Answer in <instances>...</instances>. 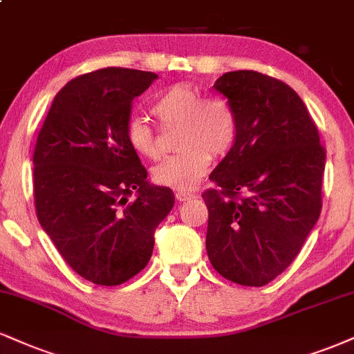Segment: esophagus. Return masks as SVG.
<instances>
[{"mask_svg":"<svg viewBox=\"0 0 354 354\" xmlns=\"http://www.w3.org/2000/svg\"><path fill=\"white\" fill-rule=\"evenodd\" d=\"M193 198H196V196L191 193H186V191H178L176 193L178 201H189V199H193Z\"/></svg>","mask_w":354,"mask_h":354,"instance_id":"34e87169","label":"esophagus"}]
</instances>
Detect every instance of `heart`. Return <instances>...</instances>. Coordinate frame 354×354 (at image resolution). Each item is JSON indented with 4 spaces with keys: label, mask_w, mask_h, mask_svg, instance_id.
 <instances>
[{
    "label": "heart",
    "mask_w": 354,
    "mask_h": 354,
    "mask_svg": "<svg viewBox=\"0 0 354 354\" xmlns=\"http://www.w3.org/2000/svg\"><path fill=\"white\" fill-rule=\"evenodd\" d=\"M151 112L163 125H180L178 155L153 168V181L173 189H193L209 169L212 156L221 158L232 150L237 138V117L219 97L204 95L188 84L166 88L153 102ZM127 142L136 155L148 160L160 156L155 131L145 118L127 123Z\"/></svg>",
    "instance_id": "obj_1"
}]
</instances>
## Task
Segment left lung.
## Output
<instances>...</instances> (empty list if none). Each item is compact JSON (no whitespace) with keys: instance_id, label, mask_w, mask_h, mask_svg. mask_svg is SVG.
I'll use <instances>...</instances> for the list:
<instances>
[{"instance_id":"obj_1","label":"left lung","mask_w":354,"mask_h":354,"mask_svg":"<svg viewBox=\"0 0 354 354\" xmlns=\"http://www.w3.org/2000/svg\"><path fill=\"white\" fill-rule=\"evenodd\" d=\"M237 117L232 150L203 194L206 250L224 279L262 287L293 262L322 211L325 148L299 93L255 71L212 85Z\"/></svg>"}]
</instances>
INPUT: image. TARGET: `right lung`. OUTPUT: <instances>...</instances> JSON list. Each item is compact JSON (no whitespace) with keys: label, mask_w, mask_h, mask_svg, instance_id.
<instances>
[{"label":"right lung","mask_w":354,"mask_h":354,"mask_svg":"<svg viewBox=\"0 0 354 354\" xmlns=\"http://www.w3.org/2000/svg\"><path fill=\"white\" fill-rule=\"evenodd\" d=\"M156 79L120 67L79 75L54 97L37 135V219L64 261L92 283L113 287L143 270L156 227L173 209V191L147 180L127 142L133 99Z\"/></svg>","instance_id":"obj_1"}]
</instances>
